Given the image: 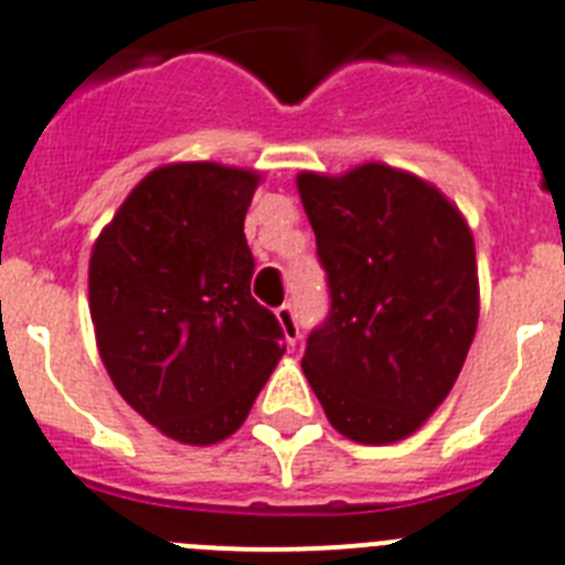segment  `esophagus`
Segmentation results:
<instances>
[{
    "label": "esophagus",
    "instance_id": "1",
    "mask_svg": "<svg viewBox=\"0 0 565 565\" xmlns=\"http://www.w3.org/2000/svg\"><path fill=\"white\" fill-rule=\"evenodd\" d=\"M275 316H278V321H281L287 341H290V344H296V341L301 339V330H298V319H296V310H292V305H281L278 310H275Z\"/></svg>",
    "mask_w": 565,
    "mask_h": 565
}]
</instances>
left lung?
Masks as SVG:
<instances>
[{
	"instance_id": "obj_1",
	"label": "left lung",
	"mask_w": 565,
	"mask_h": 565,
	"mask_svg": "<svg viewBox=\"0 0 565 565\" xmlns=\"http://www.w3.org/2000/svg\"><path fill=\"white\" fill-rule=\"evenodd\" d=\"M330 310L305 376L339 434H414L457 382L477 333V255L466 221L414 174L382 163L298 174Z\"/></svg>"
}]
</instances>
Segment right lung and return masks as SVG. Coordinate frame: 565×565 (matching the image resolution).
Masks as SVG:
<instances>
[{
	"label": "right lung",
	"instance_id": "add662e5",
	"mask_svg": "<svg viewBox=\"0 0 565 565\" xmlns=\"http://www.w3.org/2000/svg\"><path fill=\"white\" fill-rule=\"evenodd\" d=\"M255 186L230 166H163L94 244L88 301L103 364L122 399L178 443L235 434L284 353L281 324L249 292Z\"/></svg>",
	"mask_w": 565,
	"mask_h": 565
}]
</instances>
